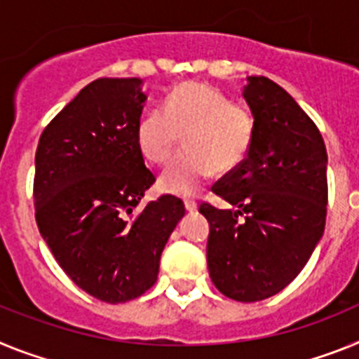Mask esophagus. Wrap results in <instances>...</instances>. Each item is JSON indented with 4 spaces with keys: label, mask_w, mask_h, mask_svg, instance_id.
<instances>
[{
    "label": "esophagus",
    "mask_w": 359,
    "mask_h": 359,
    "mask_svg": "<svg viewBox=\"0 0 359 359\" xmlns=\"http://www.w3.org/2000/svg\"><path fill=\"white\" fill-rule=\"evenodd\" d=\"M184 208H186V211H188V213H195L198 205L195 201H184Z\"/></svg>",
    "instance_id": "34e87169"
}]
</instances>
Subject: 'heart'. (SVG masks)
I'll list each match as a JSON object with an SVG mask.
<instances>
[{
    "label": "heart",
    "mask_w": 359,
    "mask_h": 359,
    "mask_svg": "<svg viewBox=\"0 0 359 359\" xmlns=\"http://www.w3.org/2000/svg\"><path fill=\"white\" fill-rule=\"evenodd\" d=\"M257 117L245 104L204 83H182L171 90L164 108H154L137 124V146L155 166L170 161L180 137L186 148L161 177V188L193 195L217 173H231L248 158Z\"/></svg>",
    "instance_id": "b5f03b06"
}]
</instances>
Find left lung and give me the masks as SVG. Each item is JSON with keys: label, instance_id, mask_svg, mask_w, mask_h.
<instances>
[{"label": "left lung", "instance_id": "left-lung-1", "mask_svg": "<svg viewBox=\"0 0 359 359\" xmlns=\"http://www.w3.org/2000/svg\"><path fill=\"white\" fill-rule=\"evenodd\" d=\"M244 97L255 117L253 148L242 166L215 182L233 210L202 202L210 220L208 269L236 302H260L300 274L325 229L327 149L309 115L282 86L249 77Z\"/></svg>", "mask_w": 359, "mask_h": 359}]
</instances>
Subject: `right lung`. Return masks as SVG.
<instances>
[{"label": "right lung", "instance_id": "1", "mask_svg": "<svg viewBox=\"0 0 359 359\" xmlns=\"http://www.w3.org/2000/svg\"><path fill=\"white\" fill-rule=\"evenodd\" d=\"M144 101L137 77L92 81L46 124L36 149L39 233L72 282L106 304L151 289L184 217L171 195L135 213L155 182L137 146Z\"/></svg>", "mask_w": 359, "mask_h": 359}]
</instances>
